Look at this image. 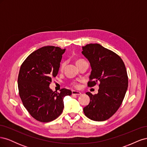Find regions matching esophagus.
Returning a JSON list of instances; mask_svg holds the SVG:
<instances>
[{
	"instance_id": "esophagus-1",
	"label": "esophagus",
	"mask_w": 147,
	"mask_h": 147,
	"mask_svg": "<svg viewBox=\"0 0 147 147\" xmlns=\"http://www.w3.org/2000/svg\"><path fill=\"white\" fill-rule=\"evenodd\" d=\"M72 96H80L81 95V92L79 91H72Z\"/></svg>"
}]
</instances>
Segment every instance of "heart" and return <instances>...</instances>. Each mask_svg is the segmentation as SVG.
I'll use <instances>...</instances> for the list:
<instances>
[{"instance_id": "b5f03b06", "label": "heart", "mask_w": 147, "mask_h": 147, "mask_svg": "<svg viewBox=\"0 0 147 147\" xmlns=\"http://www.w3.org/2000/svg\"><path fill=\"white\" fill-rule=\"evenodd\" d=\"M82 61H84V60H83V59H78V60H77V61H76V64H78L79 63H81V62H82ZM65 65V62H63V63H62L61 64L60 69H61V70H63ZM72 85H73L74 86H75V88H77V87L78 86V83H75V82H74V83H72Z\"/></svg>"}]
</instances>
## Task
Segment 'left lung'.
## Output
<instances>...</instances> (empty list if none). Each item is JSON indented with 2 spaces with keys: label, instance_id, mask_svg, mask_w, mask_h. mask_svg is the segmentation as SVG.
Masks as SVG:
<instances>
[{
  "label": "left lung",
  "instance_id": "obj_1",
  "mask_svg": "<svg viewBox=\"0 0 147 147\" xmlns=\"http://www.w3.org/2000/svg\"><path fill=\"white\" fill-rule=\"evenodd\" d=\"M82 50L92 69L88 86L92 87L99 83L97 94L86 93L90 102L83 112L93 121H103L115 113L125 96L128 86L126 67L118 55L100 44H88Z\"/></svg>",
  "mask_w": 147,
  "mask_h": 147
}]
</instances>
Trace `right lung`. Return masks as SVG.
Instances as JSON below:
<instances>
[{"instance_id":"right-lung-1","label":"right lung","mask_w":147,"mask_h":147,"mask_svg":"<svg viewBox=\"0 0 147 147\" xmlns=\"http://www.w3.org/2000/svg\"><path fill=\"white\" fill-rule=\"evenodd\" d=\"M65 49L47 46L29 55L20 67L18 78L19 94L24 107L34 118L43 123L53 121L62 113L63 99L72 91L50 88L52 78L58 74Z\"/></svg>"}]
</instances>
